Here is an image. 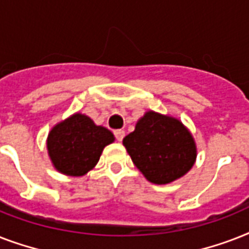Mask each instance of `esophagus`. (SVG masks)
Listing matches in <instances>:
<instances>
[{"label":"esophagus","mask_w":249,"mask_h":249,"mask_svg":"<svg viewBox=\"0 0 249 249\" xmlns=\"http://www.w3.org/2000/svg\"><path fill=\"white\" fill-rule=\"evenodd\" d=\"M115 137H116V140L119 141V142H121V141H123V138L125 137V132L123 130V129L115 130Z\"/></svg>","instance_id":"1"}]
</instances>
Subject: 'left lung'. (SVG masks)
<instances>
[{"instance_id": "1", "label": "left lung", "mask_w": 249, "mask_h": 249, "mask_svg": "<svg viewBox=\"0 0 249 249\" xmlns=\"http://www.w3.org/2000/svg\"><path fill=\"white\" fill-rule=\"evenodd\" d=\"M123 144L148 181L165 185L185 176L196 160V144L178 119L148 111Z\"/></svg>"}]
</instances>
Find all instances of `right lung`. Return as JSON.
<instances>
[{"instance_id": "add662e5", "label": "right lung", "mask_w": 249, "mask_h": 249, "mask_svg": "<svg viewBox=\"0 0 249 249\" xmlns=\"http://www.w3.org/2000/svg\"><path fill=\"white\" fill-rule=\"evenodd\" d=\"M115 137L108 129L95 125L89 116L75 113L60 121L48 136V152L58 172L80 177L97 165L102 151Z\"/></svg>"}]
</instances>
